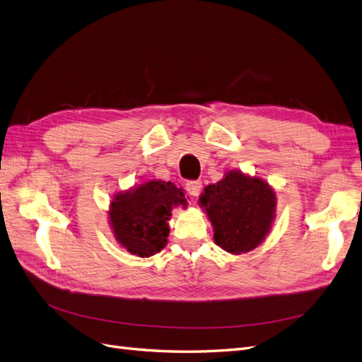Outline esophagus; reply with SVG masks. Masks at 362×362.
<instances>
[{
    "mask_svg": "<svg viewBox=\"0 0 362 362\" xmlns=\"http://www.w3.org/2000/svg\"><path fill=\"white\" fill-rule=\"evenodd\" d=\"M185 190H187V193L194 198V196H198L202 190V181H199V180L187 181L185 182Z\"/></svg>",
    "mask_w": 362,
    "mask_h": 362,
    "instance_id": "34e87169",
    "label": "esophagus"
}]
</instances>
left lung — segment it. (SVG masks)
I'll list each match as a JSON object with an SVG mask.
<instances>
[{
  "instance_id": "obj_1",
  "label": "left lung",
  "mask_w": 362,
  "mask_h": 362,
  "mask_svg": "<svg viewBox=\"0 0 362 362\" xmlns=\"http://www.w3.org/2000/svg\"><path fill=\"white\" fill-rule=\"evenodd\" d=\"M199 201L213 223L216 245L231 254L252 250L264 240L276 205L264 181L240 172L208 185Z\"/></svg>"
}]
</instances>
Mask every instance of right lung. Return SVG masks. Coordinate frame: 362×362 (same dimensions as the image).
Segmentation results:
<instances>
[{
  "label": "right lung",
  "mask_w": 362,
  "mask_h": 362,
  "mask_svg": "<svg viewBox=\"0 0 362 362\" xmlns=\"http://www.w3.org/2000/svg\"><path fill=\"white\" fill-rule=\"evenodd\" d=\"M187 205L182 189L166 181H149L115 196L110 222L117 242L139 257H151L166 246L172 206Z\"/></svg>",
  "instance_id": "right-lung-1"
}]
</instances>
